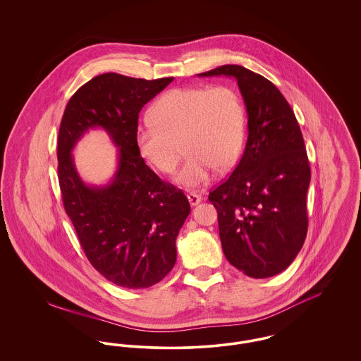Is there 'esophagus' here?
<instances>
[{"mask_svg": "<svg viewBox=\"0 0 361 361\" xmlns=\"http://www.w3.org/2000/svg\"><path fill=\"white\" fill-rule=\"evenodd\" d=\"M187 197H188L190 206H197V204L203 200V197H202V196H199V195H196V193H188V195H187Z\"/></svg>", "mask_w": 361, "mask_h": 361, "instance_id": "1", "label": "esophagus"}]
</instances>
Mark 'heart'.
Segmentation results:
<instances>
[{
    "mask_svg": "<svg viewBox=\"0 0 361 361\" xmlns=\"http://www.w3.org/2000/svg\"><path fill=\"white\" fill-rule=\"evenodd\" d=\"M150 119L137 127V152L157 171L172 173L184 142L188 157L176 176L184 188L204 185L215 169H230L240 157L246 114L240 94L230 86L172 89L155 102Z\"/></svg>",
    "mask_w": 361,
    "mask_h": 361,
    "instance_id": "1",
    "label": "heart"
}]
</instances>
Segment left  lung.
<instances>
[{
    "instance_id": "left-lung-1",
    "label": "left lung",
    "mask_w": 361,
    "mask_h": 361,
    "mask_svg": "<svg viewBox=\"0 0 361 361\" xmlns=\"http://www.w3.org/2000/svg\"><path fill=\"white\" fill-rule=\"evenodd\" d=\"M235 78L247 114V142L231 176L209 192L227 261L265 279L287 269L307 234L309 158L295 114L271 81L238 65L197 74Z\"/></svg>"
}]
</instances>
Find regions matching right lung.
<instances>
[{"mask_svg": "<svg viewBox=\"0 0 361 361\" xmlns=\"http://www.w3.org/2000/svg\"><path fill=\"white\" fill-rule=\"evenodd\" d=\"M172 81L97 75L73 94L59 127L58 178L65 211L90 264L124 288H149L172 271L176 238L190 212L183 190L164 183L135 143L140 109ZM94 128L118 147L117 171L104 186L86 185L72 158L79 139Z\"/></svg>", "mask_w": 361, "mask_h": 361, "instance_id": "right-lung-1", "label": "right lung"}]
</instances>
